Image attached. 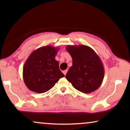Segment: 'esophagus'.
<instances>
[{
	"label": "esophagus",
	"instance_id": "esophagus-1",
	"mask_svg": "<svg viewBox=\"0 0 130 130\" xmlns=\"http://www.w3.org/2000/svg\"><path fill=\"white\" fill-rule=\"evenodd\" d=\"M67 70H64L63 72V74H64V75H66V73H67Z\"/></svg>",
	"mask_w": 130,
	"mask_h": 130
}]
</instances>
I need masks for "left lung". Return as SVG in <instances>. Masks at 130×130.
Instances as JSON below:
<instances>
[{
    "mask_svg": "<svg viewBox=\"0 0 130 130\" xmlns=\"http://www.w3.org/2000/svg\"><path fill=\"white\" fill-rule=\"evenodd\" d=\"M66 50L72 58V66L66 78L80 92L90 93L99 88L104 77L102 61L95 51L85 45H70Z\"/></svg>",
    "mask_w": 130,
    "mask_h": 130,
    "instance_id": "left-lung-1",
    "label": "left lung"
}]
</instances>
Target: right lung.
Masks as SVG:
<instances>
[{
    "mask_svg": "<svg viewBox=\"0 0 130 130\" xmlns=\"http://www.w3.org/2000/svg\"><path fill=\"white\" fill-rule=\"evenodd\" d=\"M59 47L47 45L37 48L29 55L23 67V79L30 90L42 93L64 77L55 59Z\"/></svg>",
    "mask_w": 130,
    "mask_h": 130,
    "instance_id": "obj_1",
    "label": "right lung"
}]
</instances>
